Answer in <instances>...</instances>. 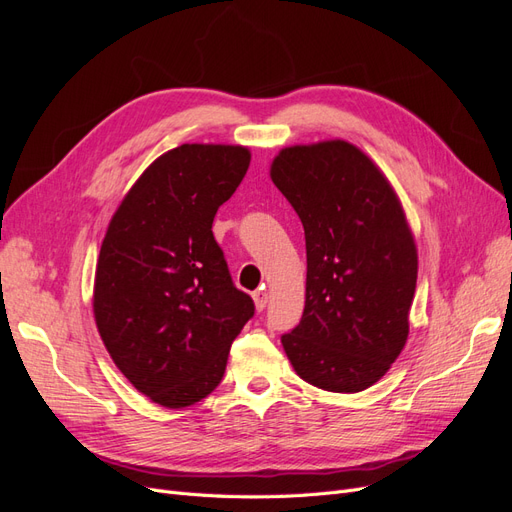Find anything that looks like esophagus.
<instances>
[{
	"label": "esophagus",
	"instance_id": "34e87169",
	"mask_svg": "<svg viewBox=\"0 0 512 512\" xmlns=\"http://www.w3.org/2000/svg\"><path fill=\"white\" fill-rule=\"evenodd\" d=\"M267 301H269V297H267V290H256L254 292V303H256V309H258V312H262V309H265L267 307Z\"/></svg>",
	"mask_w": 512,
	"mask_h": 512
}]
</instances>
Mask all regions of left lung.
Masks as SVG:
<instances>
[{"label": "left lung", "instance_id": "1", "mask_svg": "<svg viewBox=\"0 0 512 512\" xmlns=\"http://www.w3.org/2000/svg\"><path fill=\"white\" fill-rule=\"evenodd\" d=\"M271 179L305 230L301 322L282 335L297 374L324 391L378 382L408 339L416 245L378 166L346 141L286 147Z\"/></svg>", "mask_w": 512, "mask_h": 512}]
</instances>
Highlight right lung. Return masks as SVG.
<instances>
[{"mask_svg": "<svg viewBox=\"0 0 512 512\" xmlns=\"http://www.w3.org/2000/svg\"><path fill=\"white\" fill-rule=\"evenodd\" d=\"M250 151L181 145L141 175L100 247L94 314L102 342L138 391L185 408L222 382L230 344L254 316L232 284L213 218L235 194Z\"/></svg>", "mask_w": 512, "mask_h": 512, "instance_id": "1", "label": "right lung"}]
</instances>
